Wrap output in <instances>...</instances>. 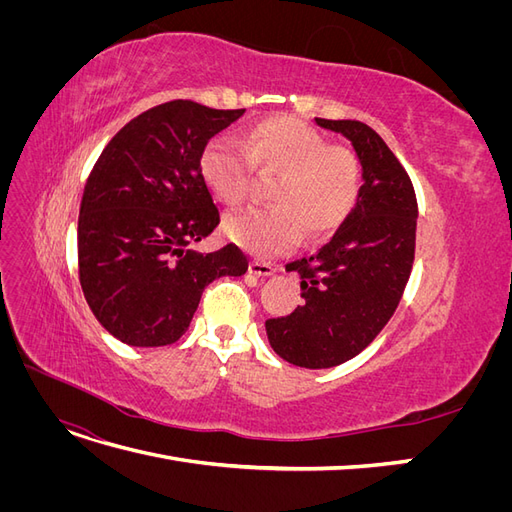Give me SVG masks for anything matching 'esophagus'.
Masks as SVG:
<instances>
[{
  "instance_id": "1",
  "label": "esophagus",
  "mask_w": 512,
  "mask_h": 512,
  "mask_svg": "<svg viewBox=\"0 0 512 512\" xmlns=\"http://www.w3.org/2000/svg\"><path fill=\"white\" fill-rule=\"evenodd\" d=\"M250 273L256 275V277H269L273 275V267L267 265V262H260V260H254L250 265Z\"/></svg>"
}]
</instances>
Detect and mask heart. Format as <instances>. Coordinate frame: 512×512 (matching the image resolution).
<instances>
[{
	"label": "heart",
	"instance_id": "1",
	"mask_svg": "<svg viewBox=\"0 0 512 512\" xmlns=\"http://www.w3.org/2000/svg\"><path fill=\"white\" fill-rule=\"evenodd\" d=\"M252 166L277 173L269 200L273 207L245 209L226 220L228 235L247 252L275 256L297 243L301 228L307 237L327 235L354 209L361 190V164L346 147L292 117L260 121L235 141L218 136L200 156L211 194L237 207L250 194Z\"/></svg>",
	"mask_w": 512,
	"mask_h": 512
}]
</instances>
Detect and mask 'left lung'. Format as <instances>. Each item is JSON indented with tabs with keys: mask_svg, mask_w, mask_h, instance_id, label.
<instances>
[{
	"mask_svg": "<svg viewBox=\"0 0 512 512\" xmlns=\"http://www.w3.org/2000/svg\"><path fill=\"white\" fill-rule=\"evenodd\" d=\"M316 123L348 138L363 185L335 235L316 254L286 265L299 273L305 303L267 320L265 329L284 361L327 369L365 350L391 320L412 271L418 209L404 166L367 123Z\"/></svg>",
	"mask_w": 512,
	"mask_h": 512,
	"instance_id": "left-lung-1",
	"label": "left lung"
}]
</instances>
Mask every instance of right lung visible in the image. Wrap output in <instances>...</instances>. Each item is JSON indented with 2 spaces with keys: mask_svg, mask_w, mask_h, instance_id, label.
I'll return each instance as SVG.
<instances>
[{
  "mask_svg": "<svg viewBox=\"0 0 512 512\" xmlns=\"http://www.w3.org/2000/svg\"><path fill=\"white\" fill-rule=\"evenodd\" d=\"M243 113L192 100L153 106L113 136L91 170L79 213L81 288L119 342L175 344L205 286L247 271L232 243L211 254L188 250L220 224L200 156Z\"/></svg>",
  "mask_w": 512,
  "mask_h": 512,
  "instance_id": "obj_1",
  "label": "right lung"
}]
</instances>
